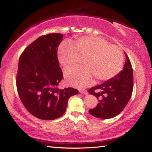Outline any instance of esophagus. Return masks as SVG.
Segmentation results:
<instances>
[{
    "label": "esophagus",
    "instance_id": "esophagus-1",
    "mask_svg": "<svg viewBox=\"0 0 152 152\" xmlns=\"http://www.w3.org/2000/svg\"><path fill=\"white\" fill-rule=\"evenodd\" d=\"M80 93H82V94H85V95H86L87 93H88V92H87V91L86 90H84V89H83V90H80Z\"/></svg>",
    "mask_w": 152,
    "mask_h": 152
}]
</instances>
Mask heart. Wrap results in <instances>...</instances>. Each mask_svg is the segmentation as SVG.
<instances>
[{"label": "heart", "instance_id": "heart-1", "mask_svg": "<svg viewBox=\"0 0 152 152\" xmlns=\"http://www.w3.org/2000/svg\"><path fill=\"white\" fill-rule=\"evenodd\" d=\"M83 61L84 67H70L64 71L66 82L70 86L83 88L90 84L93 75L97 80L106 81L119 73L124 64L122 50L99 37H82L73 45L64 43L58 50L61 66L68 67Z\"/></svg>", "mask_w": 152, "mask_h": 152}]
</instances>
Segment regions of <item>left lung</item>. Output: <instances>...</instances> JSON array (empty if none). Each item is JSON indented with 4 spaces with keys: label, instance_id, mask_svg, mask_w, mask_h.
Returning <instances> with one entry per match:
<instances>
[{
    "label": "left lung",
    "instance_id": "obj_1",
    "mask_svg": "<svg viewBox=\"0 0 152 152\" xmlns=\"http://www.w3.org/2000/svg\"><path fill=\"white\" fill-rule=\"evenodd\" d=\"M133 87L132 66L126 54L123 70L113 78L88 90V93L95 95L99 101L96 107L89 109V113L94 117L102 119L115 117L121 113L129 101Z\"/></svg>",
    "mask_w": 152,
    "mask_h": 152
}]
</instances>
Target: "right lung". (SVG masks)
Wrapping results in <instances>:
<instances>
[{
  "mask_svg": "<svg viewBox=\"0 0 152 152\" xmlns=\"http://www.w3.org/2000/svg\"><path fill=\"white\" fill-rule=\"evenodd\" d=\"M63 35L52 33L39 37L25 49L19 58L16 88L23 104L39 119H57L65 113L73 88L60 89L64 79L59 67L57 48Z\"/></svg>",
  "mask_w": 152,
  "mask_h": 152,
  "instance_id": "obj_1",
  "label": "right lung"
}]
</instances>
